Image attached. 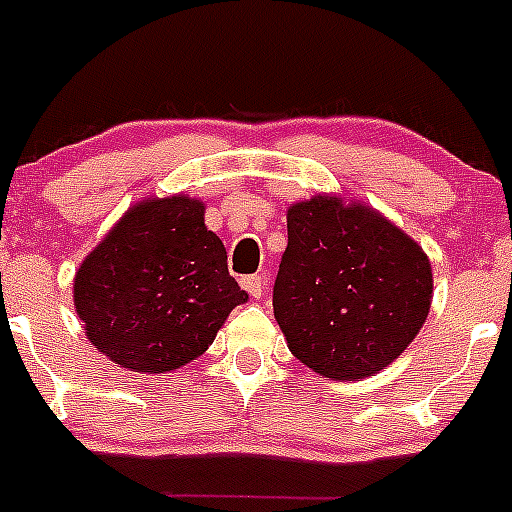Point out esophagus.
<instances>
[{
	"label": "esophagus",
	"mask_w": 512,
	"mask_h": 512,
	"mask_svg": "<svg viewBox=\"0 0 512 512\" xmlns=\"http://www.w3.org/2000/svg\"><path fill=\"white\" fill-rule=\"evenodd\" d=\"M241 287L246 289L248 295L256 297V300H259V297L264 295V279H261V277H243L241 279Z\"/></svg>",
	"instance_id": "esophagus-1"
}]
</instances>
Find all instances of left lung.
Here are the masks:
<instances>
[{
  "mask_svg": "<svg viewBox=\"0 0 512 512\" xmlns=\"http://www.w3.org/2000/svg\"><path fill=\"white\" fill-rule=\"evenodd\" d=\"M433 300L428 253L364 202L315 194L287 210L274 318L320 377L361 382L390 366Z\"/></svg>",
  "mask_w": 512,
  "mask_h": 512,
  "instance_id": "8db88e82",
  "label": "left lung"
}]
</instances>
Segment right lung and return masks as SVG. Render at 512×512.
<instances>
[{"label":"right lung","instance_id":"right-lung-1","mask_svg":"<svg viewBox=\"0 0 512 512\" xmlns=\"http://www.w3.org/2000/svg\"><path fill=\"white\" fill-rule=\"evenodd\" d=\"M248 295L223 241L189 194L135 202L81 261L74 307L89 343L115 364L166 374L207 351Z\"/></svg>","mask_w":512,"mask_h":512}]
</instances>
